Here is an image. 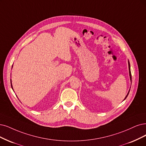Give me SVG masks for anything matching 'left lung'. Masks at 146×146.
<instances>
[{
    "mask_svg": "<svg viewBox=\"0 0 146 146\" xmlns=\"http://www.w3.org/2000/svg\"><path fill=\"white\" fill-rule=\"evenodd\" d=\"M128 66H129V76H130V79H131V81L132 82V76H131V66H130V63H129V60H128ZM129 91H130V89H129V92L127 93V94L126 96L125 97V99H124L123 100H125L126 99V98H127V96H128V94H129Z\"/></svg>",
    "mask_w": 146,
    "mask_h": 146,
    "instance_id": "1",
    "label": "left lung"
}]
</instances>
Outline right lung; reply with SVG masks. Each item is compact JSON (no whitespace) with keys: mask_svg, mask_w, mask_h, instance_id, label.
Returning a JSON list of instances; mask_svg holds the SVG:
<instances>
[{"mask_svg":"<svg viewBox=\"0 0 146 146\" xmlns=\"http://www.w3.org/2000/svg\"><path fill=\"white\" fill-rule=\"evenodd\" d=\"M12 68H13V67H12ZM11 87H12V88H13V85H12V83H11Z\"/></svg>","mask_w":146,"mask_h":146,"instance_id":"1","label":"right lung"}]
</instances>
